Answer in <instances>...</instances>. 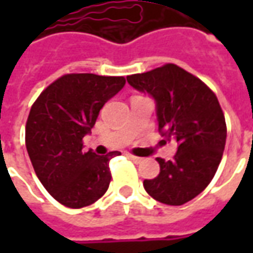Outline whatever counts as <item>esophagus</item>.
Segmentation results:
<instances>
[{"label":"esophagus","instance_id":"obj_1","mask_svg":"<svg viewBox=\"0 0 253 253\" xmlns=\"http://www.w3.org/2000/svg\"><path fill=\"white\" fill-rule=\"evenodd\" d=\"M127 157L130 160H132L134 163H141L142 161V159L141 157H137V156H132V154H127Z\"/></svg>","mask_w":253,"mask_h":253}]
</instances>
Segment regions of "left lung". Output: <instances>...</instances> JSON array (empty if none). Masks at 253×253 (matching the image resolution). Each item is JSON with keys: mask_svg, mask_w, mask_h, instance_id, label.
I'll list each match as a JSON object with an SVG mask.
<instances>
[{"mask_svg": "<svg viewBox=\"0 0 253 253\" xmlns=\"http://www.w3.org/2000/svg\"><path fill=\"white\" fill-rule=\"evenodd\" d=\"M127 83L153 97L159 130L177 142L173 160L156 159L159 176L143 180V187L161 203L184 205L209 186L222 159L226 123L217 96L173 63L128 76Z\"/></svg>", "mask_w": 253, "mask_h": 253, "instance_id": "obj_1", "label": "left lung"}]
</instances>
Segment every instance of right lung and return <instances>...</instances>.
<instances>
[{
    "instance_id": "right-lung-1",
    "label": "right lung",
    "mask_w": 253,
    "mask_h": 253,
    "mask_svg": "<svg viewBox=\"0 0 253 253\" xmlns=\"http://www.w3.org/2000/svg\"><path fill=\"white\" fill-rule=\"evenodd\" d=\"M125 84V77L65 74L31 107L25 126L27 152L43 187L63 206H89L108 190V163L121 152L105 156L84 152L83 138L90 132L103 105Z\"/></svg>"
}]
</instances>
